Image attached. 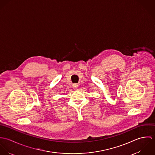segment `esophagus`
<instances>
[{
    "label": "esophagus",
    "mask_w": 155,
    "mask_h": 155,
    "mask_svg": "<svg viewBox=\"0 0 155 155\" xmlns=\"http://www.w3.org/2000/svg\"><path fill=\"white\" fill-rule=\"evenodd\" d=\"M73 88L74 89H77L78 88V85L76 84H73Z\"/></svg>",
    "instance_id": "1"
}]
</instances>
